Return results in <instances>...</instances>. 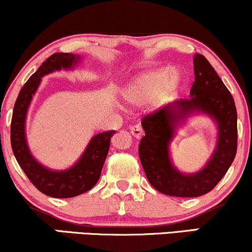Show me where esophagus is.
Returning a JSON list of instances; mask_svg holds the SVG:
<instances>
[{"instance_id": "obj_1", "label": "esophagus", "mask_w": 252, "mask_h": 252, "mask_svg": "<svg viewBox=\"0 0 252 252\" xmlns=\"http://www.w3.org/2000/svg\"><path fill=\"white\" fill-rule=\"evenodd\" d=\"M130 131H131L132 136L136 137V138H141L143 136V128L141 126V124H135V126H130Z\"/></svg>"}]
</instances>
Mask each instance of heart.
I'll return each instance as SVG.
<instances>
[{"label": "heart", "instance_id": "obj_1", "mask_svg": "<svg viewBox=\"0 0 252 252\" xmlns=\"http://www.w3.org/2000/svg\"><path fill=\"white\" fill-rule=\"evenodd\" d=\"M181 82L177 69L157 68L137 75L124 86L121 96L129 106H143L151 102L159 107L171 100Z\"/></svg>", "mask_w": 252, "mask_h": 252}]
</instances>
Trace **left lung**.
Segmentation results:
<instances>
[{
	"mask_svg": "<svg viewBox=\"0 0 252 252\" xmlns=\"http://www.w3.org/2000/svg\"><path fill=\"white\" fill-rule=\"evenodd\" d=\"M193 65L195 78L190 97L174 101L142 119L145 131L138 146L142 166L151 186L171 196L194 197L211 192L227 173L237 151V111L232 95L202 55H194ZM200 111L218 124L217 149L201 171L184 175L171 164L168 146L177 123Z\"/></svg>",
	"mask_w": 252,
	"mask_h": 252,
	"instance_id": "left-lung-1",
	"label": "left lung"
}]
</instances>
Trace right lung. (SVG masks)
Wrapping results in <instances>:
<instances>
[{
    "label": "right lung",
    "mask_w": 252,
    "mask_h": 252,
    "mask_svg": "<svg viewBox=\"0 0 252 252\" xmlns=\"http://www.w3.org/2000/svg\"><path fill=\"white\" fill-rule=\"evenodd\" d=\"M80 57L72 53H55L40 65L22 87L12 111L10 141L16 160L38 190L58 199L73 197L93 189L100 179L104 160L115 130L95 135L78 163L65 171H52L38 163L31 155L25 138V117L32 95L40 84L41 76L60 69H69L76 65Z\"/></svg>",
    "instance_id": "right-lung-1"
}]
</instances>
